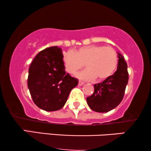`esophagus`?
Here are the masks:
<instances>
[{
    "instance_id": "esophagus-1",
    "label": "esophagus",
    "mask_w": 151,
    "mask_h": 151,
    "mask_svg": "<svg viewBox=\"0 0 151 151\" xmlns=\"http://www.w3.org/2000/svg\"><path fill=\"white\" fill-rule=\"evenodd\" d=\"M84 84V82H82V81H79V82H78V85H79V86H82Z\"/></svg>"
}]
</instances>
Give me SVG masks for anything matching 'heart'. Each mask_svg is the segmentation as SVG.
<instances>
[{
	"label": "heart",
	"mask_w": 151,
	"mask_h": 151,
	"mask_svg": "<svg viewBox=\"0 0 151 151\" xmlns=\"http://www.w3.org/2000/svg\"><path fill=\"white\" fill-rule=\"evenodd\" d=\"M65 70L74 75L84 67L86 69L77 74L80 79L99 80L107 79L113 75L118 63L116 51L112 47L89 45L82 47L74 51L65 53L63 57Z\"/></svg>",
	"instance_id": "obj_1"
}]
</instances>
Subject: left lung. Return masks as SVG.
I'll return each instance as SVG.
<instances>
[{
  "mask_svg": "<svg viewBox=\"0 0 151 151\" xmlns=\"http://www.w3.org/2000/svg\"><path fill=\"white\" fill-rule=\"evenodd\" d=\"M116 71L101 83L94 84V93L86 102L93 111L106 113L118 106L122 100L129 81L127 64L120 53Z\"/></svg>",
  "mask_w": 151,
  "mask_h": 151,
  "instance_id": "left-lung-1",
  "label": "left lung"
}]
</instances>
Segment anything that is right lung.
<instances>
[{
    "label": "right lung",
    "instance_id": "right-lung-1",
    "mask_svg": "<svg viewBox=\"0 0 151 151\" xmlns=\"http://www.w3.org/2000/svg\"><path fill=\"white\" fill-rule=\"evenodd\" d=\"M61 48L57 46L39 52L29 69L27 85L35 104L46 111L63 108L70 91L78 85L75 78L66 73Z\"/></svg>",
    "mask_w": 151,
    "mask_h": 151
}]
</instances>
